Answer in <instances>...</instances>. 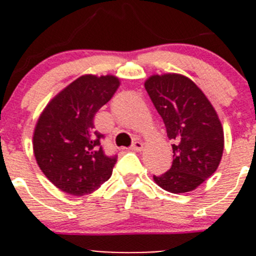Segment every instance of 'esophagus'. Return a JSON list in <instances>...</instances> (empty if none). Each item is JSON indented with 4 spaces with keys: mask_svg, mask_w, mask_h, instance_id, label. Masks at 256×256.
<instances>
[{
    "mask_svg": "<svg viewBox=\"0 0 256 256\" xmlns=\"http://www.w3.org/2000/svg\"><path fill=\"white\" fill-rule=\"evenodd\" d=\"M131 150H132V151H138V152L142 151V150H144V144L140 142V141H135L132 146H131Z\"/></svg>",
    "mask_w": 256,
    "mask_h": 256,
    "instance_id": "34e87169",
    "label": "esophagus"
}]
</instances>
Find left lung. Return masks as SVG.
I'll return each mask as SVG.
<instances>
[{"label":"left lung","mask_w":256,"mask_h":256,"mask_svg":"<svg viewBox=\"0 0 256 256\" xmlns=\"http://www.w3.org/2000/svg\"><path fill=\"white\" fill-rule=\"evenodd\" d=\"M144 89L174 142L172 167L154 176V183L174 194L194 190L216 171L223 156L224 131L218 114L204 92L182 74H154Z\"/></svg>","instance_id":"left-lung-1"}]
</instances>
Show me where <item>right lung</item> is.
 Segmentation results:
<instances>
[{
  "label": "right lung",
  "mask_w": 256,
  "mask_h": 256,
  "mask_svg": "<svg viewBox=\"0 0 256 256\" xmlns=\"http://www.w3.org/2000/svg\"><path fill=\"white\" fill-rule=\"evenodd\" d=\"M120 85L118 76L85 74L58 92L38 118L33 152L44 176L64 193L90 194L112 177L116 156H106L94 116Z\"/></svg>",
  "instance_id": "add662e5"
}]
</instances>
